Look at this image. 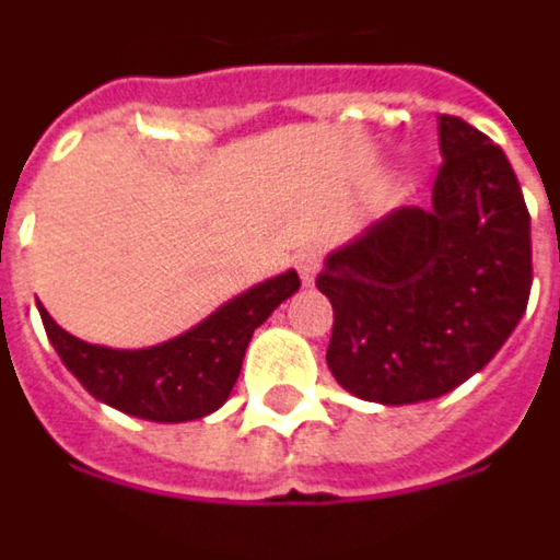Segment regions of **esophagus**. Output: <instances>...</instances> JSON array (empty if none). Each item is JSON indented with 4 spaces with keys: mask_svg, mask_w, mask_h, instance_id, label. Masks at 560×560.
Listing matches in <instances>:
<instances>
[{
    "mask_svg": "<svg viewBox=\"0 0 560 560\" xmlns=\"http://www.w3.org/2000/svg\"><path fill=\"white\" fill-rule=\"evenodd\" d=\"M318 267H320V252L306 248V252L296 254V269H300V279H303V284H312V281H315Z\"/></svg>",
    "mask_w": 560,
    "mask_h": 560,
    "instance_id": "34e87169",
    "label": "esophagus"
}]
</instances>
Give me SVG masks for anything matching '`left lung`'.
I'll use <instances>...</instances> for the list:
<instances>
[{
    "label": "left lung",
    "instance_id": "obj_1",
    "mask_svg": "<svg viewBox=\"0 0 560 560\" xmlns=\"http://www.w3.org/2000/svg\"><path fill=\"white\" fill-rule=\"evenodd\" d=\"M443 166L428 212L406 206L327 257V366L385 406L443 397L500 351L530 296V214L485 132L440 117Z\"/></svg>",
    "mask_w": 560,
    "mask_h": 560
}]
</instances>
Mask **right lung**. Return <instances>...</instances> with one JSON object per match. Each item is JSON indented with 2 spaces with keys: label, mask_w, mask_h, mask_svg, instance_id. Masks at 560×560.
<instances>
[{
  "label": "right lung",
  "mask_w": 560,
  "mask_h": 560,
  "mask_svg": "<svg viewBox=\"0 0 560 560\" xmlns=\"http://www.w3.org/2000/svg\"><path fill=\"white\" fill-rule=\"evenodd\" d=\"M296 288L300 276L291 269L230 300L185 336L139 351L90 346L66 334L45 306L38 312L60 361L96 400L127 416L178 424L224 406L252 334Z\"/></svg>",
  "instance_id": "1"
}]
</instances>
